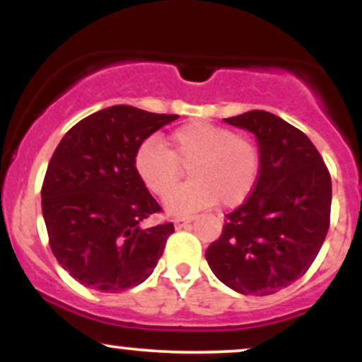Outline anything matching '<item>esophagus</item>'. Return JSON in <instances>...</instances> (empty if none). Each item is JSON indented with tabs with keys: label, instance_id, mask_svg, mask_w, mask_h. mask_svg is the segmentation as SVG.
I'll return each instance as SVG.
<instances>
[{
	"label": "esophagus",
	"instance_id": "esophagus-1",
	"mask_svg": "<svg viewBox=\"0 0 362 362\" xmlns=\"http://www.w3.org/2000/svg\"><path fill=\"white\" fill-rule=\"evenodd\" d=\"M194 216H185V218H177L175 221H173V224H175V228H184L185 224L192 223L194 221Z\"/></svg>",
	"mask_w": 362,
	"mask_h": 362
}]
</instances>
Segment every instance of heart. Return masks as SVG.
Here are the masks:
<instances>
[{"label":"heart","instance_id":"b5f03b06","mask_svg":"<svg viewBox=\"0 0 362 362\" xmlns=\"http://www.w3.org/2000/svg\"><path fill=\"white\" fill-rule=\"evenodd\" d=\"M189 168V184L173 190L165 201L172 216H184L221 202L243 204L260 173L259 149L248 138L207 122H189L170 136V149L158 138H148L134 155V170L143 185L165 197Z\"/></svg>","mask_w":362,"mask_h":362}]
</instances>
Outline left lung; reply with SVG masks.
<instances>
[{
	"mask_svg": "<svg viewBox=\"0 0 362 362\" xmlns=\"http://www.w3.org/2000/svg\"><path fill=\"white\" fill-rule=\"evenodd\" d=\"M223 120L255 134L260 173L206 260L228 288L267 296L300 279L318 255L330 224V173L308 136L271 112Z\"/></svg>",
	"mask_w": 362,
	"mask_h": 362,
	"instance_id": "left-lung-1",
	"label": "left lung"
}]
</instances>
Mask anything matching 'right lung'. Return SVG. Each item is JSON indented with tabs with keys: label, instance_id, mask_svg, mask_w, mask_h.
Wrapping results in <instances>:
<instances>
[{
	"label": "right lung",
	"instance_id": "right-lung-1",
	"mask_svg": "<svg viewBox=\"0 0 362 362\" xmlns=\"http://www.w3.org/2000/svg\"><path fill=\"white\" fill-rule=\"evenodd\" d=\"M178 115L114 105L73 126L42 184V214L57 262L76 281L119 293L151 276L173 224L141 228L161 207L134 170L136 149Z\"/></svg>",
	"mask_w": 362,
	"mask_h": 362
}]
</instances>
